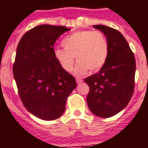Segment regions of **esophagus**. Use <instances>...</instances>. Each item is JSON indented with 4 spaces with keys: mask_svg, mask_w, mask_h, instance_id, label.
Returning <instances> with one entry per match:
<instances>
[{
    "mask_svg": "<svg viewBox=\"0 0 148 148\" xmlns=\"http://www.w3.org/2000/svg\"><path fill=\"white\" fill-rule=\"evenodd\" d=\"M76 82L77 84H80V83H82V78H79V77H77L76 78Z\"/></svg>",
    "mask_w": 148,
    "mask_h": 148,
    "instance_id": "34e87169",
    "label": "esophagus"
}]
</instances>
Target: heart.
Returning a JSON list of instances; mask_svg holds the SVG:
<instances>
[{
  "label": "heart",
  "mask_w": 148,
  "mask_h": 148,
  "mask_svg": "<svg viewBox=\"0 0 148 148\" xmlns=\"http://www.w3.org/2000/svg\"><path fill=\"white\" fill-rule=\"evenodd\" d=\"M64 49H56L54 57L66 71H71L74 63V56L78 63L74 71L84 74L88 71L94 72L104 66L109 54L106 37L99 31H79L63 39Z\"/></svg>",
  "instance_id": "1"
}]
</instances>
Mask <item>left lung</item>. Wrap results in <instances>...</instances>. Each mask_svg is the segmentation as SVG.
Returning a JSON list of instances; mask_svg holds the SVG:
<instances>
[{"label":"left lung","mask_w":148,"mask_h":148,"mask_svg":"<svg viewBox=\"0 0 148 148\" xmlns=\"http://www.w3.org/2000/svg\"><path fill=\"white\" fill-rule=\"evenodd\" d=\"M109 44L108 58L98 73L84 79L89 86L87 103L99 117L113 116L127 106L134 90L136 61L126 39L119 31L96 25Z\"/></svg>","instance_id":"8db88e82"}]
</instances>
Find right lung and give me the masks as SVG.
<instances>
[{"mask_svg":"<svg viewBox=\"0 0 148 148\" xmlns=\"http://www.w3.org/2000/svg\"><path fill=\"white\" fill-rule=\"evenodd\" d=\"M69 30L40 25L24 34L17 47L13 74L19 96L27 110L39 119L61 116L67 97L77 86L75 78L54 57V43Z\"/></svg>","mask_w":148,"mask_h":148,"instance_id":"1","label":"right lung"}]
</instances>
